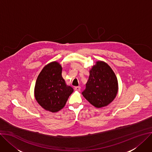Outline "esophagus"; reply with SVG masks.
Returning <instances> with one entry per match:
<instances>
[{"mask_svg": "<svg viewBox=\"0 0 152 152\" xmlns=\"http://www.w3.org/2000/svg\"><path fill=\"white\" fill-rule=\"evenodd\" d=\"M75 90L76 91H79L80 90V87H79V86H78V87H75Z\"/></svg>", "mask_w": 152, "mask_h": 152, "instance_id": "1", "label": "esophagus"}]
</instances>
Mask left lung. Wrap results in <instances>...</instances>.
Segmentation results:
<instances>
[{
    "mask_svg": "<svg viewBox=\"0 0 152 152\" xmlns=\"http://www.w3.org/2000/svg\"><path fill=\"white\" fill-rule=\"evenodd\" d=\"M118 91V79L111 67L103 61L96 62L82 93L84 97L95 107L101 108L114 100Z\"/></svg>",
    "mask_w": 152,
    "mask_h": 152,
    "instance_id": "left-lung-1",
    "label": "left lung"
}]
</instances>
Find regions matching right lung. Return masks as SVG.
Here are the masks:
<instances>
[{"label":"right lung","mask_w":152,"mask_h":152,"mask_svg":"<svg viewBox=\"0 0 152 152\" xmlns=\"http://www.w3.org/2000/svg\"><path fill=\"white\" fill-rule=\"evenodd\" d=\"M62 70L58 62H50L43 68L36 82V100L43 108L52 113L64 108L73 92V88L67 86L63 79Z\"/></svg>","instance_id":"1"}]
</instances>
